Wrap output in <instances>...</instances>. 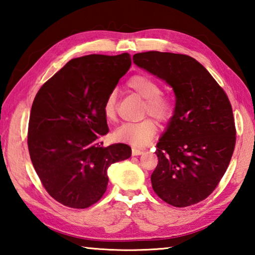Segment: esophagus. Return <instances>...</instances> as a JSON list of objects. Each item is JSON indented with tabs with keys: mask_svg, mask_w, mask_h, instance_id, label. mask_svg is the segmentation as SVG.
Listing matches in <instances>:
<instances>
[{
	"mask_svg": "<svg viewBox=\"0 0 255 255\" xmlns=\"http://www.w3.org/2000/svg\"><path fill=\"white\" fill-rule=\"evenodd\" d=\"M131 154L133 155V156H137V155H141V154H143V150L139 149V148L132 147V149H131Z\"/></svg>",
	"mask_w": 255,
	"mask_h": 255,
	"instance_id": "esophagus-1",
	"label": "esophagus"
}]
</instances>
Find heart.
Listing matches in <instances>:
<instances>
[{
    "instance_id": "b5f03b06",
    "label": "heart",
    "mask_w": 255,
    "mask_h": 255,
    "mask_svg": "<svg viewBox=\"0 0 255 255\" xmlns=\"http://www.w3.org/2000/svg\"><path fill=\"white\" fill-rule=\"evenodd\" d=\"M128 88L146 100L145 114L159 122H167L173 116L174 105L170 97L161 93V85L152 76L138 74L129 79ZM103 115L108 120H114L117 115V91L112 90L103 102ZM157 126L152 119L139 123H126L120 125L114 131V138L120 143H126L137 147L147 145L156 135Z\"/></svg>"
}]
</instances>
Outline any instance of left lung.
<instances>
[{"label":"left lung","mask_w":255,"mask_h":255,"mask_svg":"<svg viewBox=\"0 0 255 255\" xmlns=\"http://www.w3.org/2000/svg\"><path fill=\"white\" fill-rule=\"evenodd\" d=\"M132 60L175 94L173 116L156 145L153 190L174 207L198 204L217 187L234 152L231 102L210 73L188 55L146 51Z\"/></svg>","instance_id":"obj_1"}]
</instances>
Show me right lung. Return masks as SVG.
Here are the masks:
<instances>
[{"instance_id":"obj_1","label":"right lung","mask_w":255,"mask_h":255,"mask_svg":"<svg viewBox=\"0 0 255 255\" xmlns=\"http://www.w3.org/2000/svg\"><path fill=\"white\" fill-rule=\"evenodd\" d=\"M131 65L128 53L71 59L41 86L28 128L32 165L56 201L84 209L106 192L111 164L130 157L126 144L103 147L109 131L103 102Z\"/></svg>"}]
</instances>
